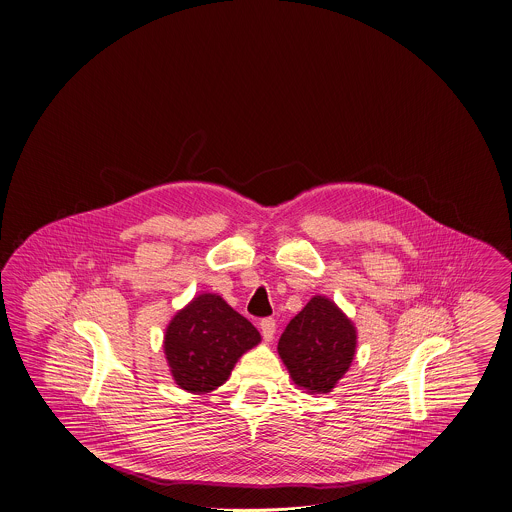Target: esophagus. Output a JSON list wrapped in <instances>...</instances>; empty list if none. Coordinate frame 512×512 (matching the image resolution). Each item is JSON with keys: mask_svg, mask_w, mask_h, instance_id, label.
I'll return each mask as SVG.
<instances>
[{"mask_svg": "<svg viewBox=\"0 0 512 512\" xmlns=\"http://www.w3.org/2000/svg\"><path fill=\"white\" fill-rule=\"evenodd\" d=\"M260 329H262L263 338L271 340L275 336V331H277V323H275L273 318H263L262 322H260Z\"/></svg>", "mask_w": 512, "mask_h": 512, "instance_id": "obj_1", "label": "esophagus"}]
</instances>
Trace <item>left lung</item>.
Instances as JSON below:
<instances>
[{
  "label": "left lung",
  "instance_id": "8db88e82",
  "mask_svg": "<svg viewBox=\"0 0 512 512\" xmlns=\"http://www.w3.org/2000/svg\"><path fill=\"white\" fill-rule=\"evenodd\" d=\"M355 327L325 297H312L286 325L278 340V355L290 376L310 395L329 393L353 361Z\"/></svg>",
  "mask_w": 512,
  "mask_h": 512
}]
</instances>
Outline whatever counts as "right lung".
Instances as JSON below:
<instances>
[{
	"mask_svg": "<svg viewBox=\"0 0 512 512\" xmlns=\"http://www.w3.org/2000/svg\"><path fill=\"white\" fill-rule=\"evenodd\" d=\"M260 342L252 323L222 297L198 295L179 310L164 336V353L177 385L209 393L230 378L237 359Z\"/></svg>",
	"mask_w": 512,
	"mask_h": 512,
	"instance_id": "1",
	"label": "right lung"
}]
</instances>
